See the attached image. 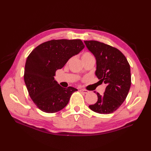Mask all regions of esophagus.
<instances>
[{
  "label": "esophagus",
  "instance_id": "obj_1",
  "mask_svg": "<svg viewBox=\"0 0 151 151\" xmlns=\"http://www.w3.org/2000/svg\"><path fill=\"white\" fill-rule=\"evenodd\" d=\"M80 91H81V93H85V94L88 93H89V91L86 90V89H80Z\"/></svg>",
  "mask_w": 151,
  "mask_h": 151
}]
</instances>
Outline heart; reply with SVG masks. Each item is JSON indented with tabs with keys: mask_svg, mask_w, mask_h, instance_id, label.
<instances>
[{
	"mask_svg": "<svg viewBox=\"0 0 151 151\" xmlns=\"http://www.w3.org/2000/svg\"><path fill=\"white\" fill-rule=\"evenodd\" d=\"M94 58L92 54L89 52H85L83 53L82 55V59L83 62H84V61L90 59V58Z\"/></svg>",
	"mask_w": 151,
	"mask_h": 151,
	"instance_id": "1",
	"label": "heart"
}]
</instances>
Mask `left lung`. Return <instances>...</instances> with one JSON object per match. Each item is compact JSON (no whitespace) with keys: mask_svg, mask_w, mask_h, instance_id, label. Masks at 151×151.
Returning a JSON list of instances; mask_svg holds the SVG:
<instances>
[{"mask_svg":"<svg viewBox=\"0 0 151 151\" xmlns=\"http://www.w3.org/2000/svg\"><path fill=\"white\" fill-rule=\"evenodd\" d=\"M84 43L97 61L96 76L101 84L106 85L104 94L97 93V102L89 107L99 114H111L120 107L129 93L131 86L130 65L116 48L94 40Z\"/></svg>","mask_w":151,"mask_h":151,"instance_id":"1","label":"left lung"}]
</instances>
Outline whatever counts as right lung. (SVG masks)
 I'll return each mask as SVG.
<instances>
[{"instance_id":"obj_1","label":"right lung","mask_w":151,"mask_h":151,"mask_svg":"<svg viewBox=\"0 0 151 151\" xmlns=\"http://www.w3.org/2000/svg\"><path fill=\"white\" fill-rule=\"evenodd\" d=\"M84 48L81 40H52L40 44L28 55L24 80L28 94L40 110L55 113L68 104L70 96L77 89L62 87L54 76L58 69Z\"/></svg>"}]
</instances>
